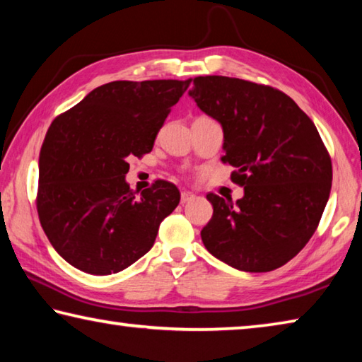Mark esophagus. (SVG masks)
<instances>
[{"label":"esophagus","mask_w":362,"mask_h":362,"mask_svg":"<svg viewBox=\"0 0 362 362\" xmlns=\"http://www.w3.org/2000/svg\"><path fill=\"white\" fill-rule=\"evenodd\" d=\"M194 198H196V194H193L192 192H182V194H180V201H182V204L189 203V201L194 199Z\"/></svg>","instance_id":"esophagus-1"}]
</instances>
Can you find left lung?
Instances as JSON below:
<instances>
[{
    "mask_svg": "<svg viewBox=\"0 0 362 362\" xmlns=\"http://www.w3.org/2000/svg\"><path fill=\"white\" fill-rule=\"evenodd\" d=\"M189 95L223 129V163L244 196L209 193L206 249L241 272L263 273L293 259L317 228L332 187L320 132L289 95L228 76H198Z\"/></svg>",
    "mask_w": 362,
    "mask_h": 362,
    "instance_id": "obj_1",
    "label": "left lung"
}]
</instances>
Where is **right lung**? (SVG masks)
Returning <instances> with one entry per match:
<instances>
[{
  "mask_svg": "<svg viewBox=\"0 0 362 362\" xmlns=\"http://www.w3.org/2000/svg\"><path fill=\"white\" fill-rule=\"evenodd\" d=\"M189 83H107L52 121L40 151L36 209L70 265L105 276L153 247L159 225L179 204V188L156 180L136 196L124 177L131 158L151 151Z\"/></svg>",
  "mask_w": 362,
  "mask_h": 362,
  "instance_id": "right-lung-1",
  "label": "right lung"
}]
</instances>
